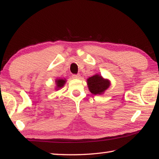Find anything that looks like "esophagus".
Here are the masks:
<instances>
[{
    "label": "esophagus",
    "instance_id": "esophagus-1",
    "mask_svg": "<svg viewBox=\"0 0 159 159\" xmlns=\"http://www.w3.org/2000/svg\"><path fill=\"white\" fill-rule=\"evenodd\" d=\"M72 78H74V79H80V74L72 75Z\"/></svg>",
    "mask_w": 159,
    "mask_h": 159
}]
</instances>
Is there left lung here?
I'll use <instances>...</instances> for the list:
<instances>
[{
  "label": "left lung",
  "mask_w": 159,
  "mask_h": 159,
  "mask_svg": "<svg viewBox=\"0 0 159 159\" xmlns=\"http://www.w3.org/2000/svg\"><path fill=\"white\" fill-rule=\"evenodd\" d=\"M88 87L90 92L93 94H101L110 86V82L104 80L98 75H95L87 80Z\"/></svg>",
  "instance_id": "left-lung-1"
}]
</instances>
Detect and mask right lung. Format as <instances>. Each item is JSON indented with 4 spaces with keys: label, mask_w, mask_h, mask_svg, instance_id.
Listing matches in <instances>:
<instances>
[{
    "label": "right lung",
    "mask_w": 159,
    "mask_h": 159,
    "mask_svg": "<svg viewBox=\"0 0 159 159\" xmlns=\"http://www.w3.org/2000/svg\"><path fill=\"white\" fill-rule=\"evenodd\" d=\"M56 84H57V88H61V87H62V86H63L65 84V83H66V80H57L56 81Z\"/></svg>",
    "instance_id": "add662e5"
}]
</instances>
